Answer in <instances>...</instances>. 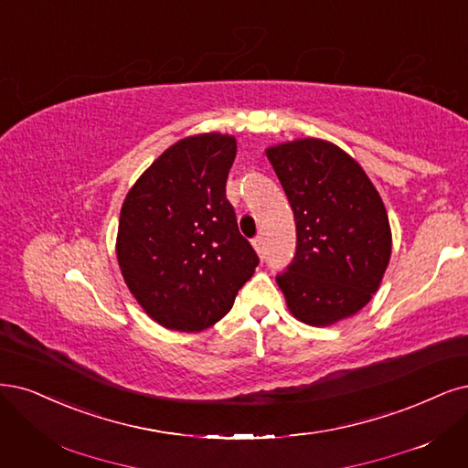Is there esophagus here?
Segmentation results:
<instances>
[{"label":"esophagus","instance_id":"1","mask_svg":"<svg viewBox=\"0 0 468 468\" xmlns=\"http://www.w3.org/2000/svg\"><path fill=\"white\" fill-rule=\"evenodd\" d=\"M253 248H255L257 255L263 257V236H257V238L253 239Z\"/></svg>","mask_w":468,"mask_h":468}]
</instances>
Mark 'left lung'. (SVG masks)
Returning a JSON list of instances; mask_svg holds the SVG:
<instances>
[{
  "instance_id": "1",
  "label": "left lung",
  "mask_w": 468,
  "mask_h": 468,
  "mask_svg": "<svg viewBox=\"0 0 468 468\" xmlns=\"http://www.w3.org/2000/svg\"><path fill=\"white\" fill-rule=\"evenodd\" d=\"M292 207L296 255L277 277L286 308L312 327L338 324L372 300L391 260L385 205L364 168L331 141L265 149Z\"/></svg>"
}]
</instances>
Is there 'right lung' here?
<instances>
[{"instance_id": "add662e5", "label": "right lung", "mask_w": 468, "mask_h": 468, "mask_svg": "<svg viewBox=\"0 0 468 468\" xmlns=\"http://www.w3.org/2000/svg\"><path fill=\"white\" fill-rule=\"evenodd\" d=\"M236 137L199 133L174 143L122 205L116 257L153 321L197 333L227 315L260 263L227 199Z\"/></svg>"}]
</instances>
